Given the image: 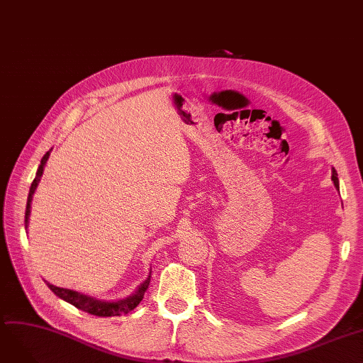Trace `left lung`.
I'll list each match as a JSON object with an SVG mask.
<instances>
[{
  "label": "left lung",
  "mask_w": 363,
  "mask_h": 363,
  "mask_svg": "<svg viewBox=\"0 0 363 363\" xmlns=\"http://www.w3.org/2000/svg\"><path fill=\"white\" fill-rule=\"evenodd\" d=\"M331 179H333V182H334V186H335L337 189H340V184H338V177H337V171H335V168H333V176H331Z\"/></svg>",
  "instance_id": "left-lung-1"
}]
</instances>
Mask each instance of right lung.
<instances>
[{
  "label": "right lung",
  "instance_id": "obj_1",
  "mask_svg": "<svg viewBox=\"0 0 363 363\" xmlns=\"http://www.w3.org/2000/svg\"><path fill=\"white\" fill-rule=\"evenodd\" d=\"M50 152L51 149L44 155L41 164L37 169V176L33 179L30 189H29V195H28V202H26V213H25V228H28V223H29V216H30V202H32V196L35 194V189L41 180V176L44 172V167L48 161L50 157ZM150 284V272L147 278L139 285L131 296H128L127 298L123 300H118V301H105V300H97L91 296L87 294H82V292L74 291V289H67V288H60V286H55L51 284H47L48 288L55 292V294L65 300L66 303L75 306L77 308L82 310V312H87L90 315H96V316H101V318H108V316H121V315H125L128 312H131L133 308H135L139 306V303L143 300L145 292L147 289Z\"/></svg>",
  "mask_w": 363,
  "mask_h": 363
}]
</instances>
